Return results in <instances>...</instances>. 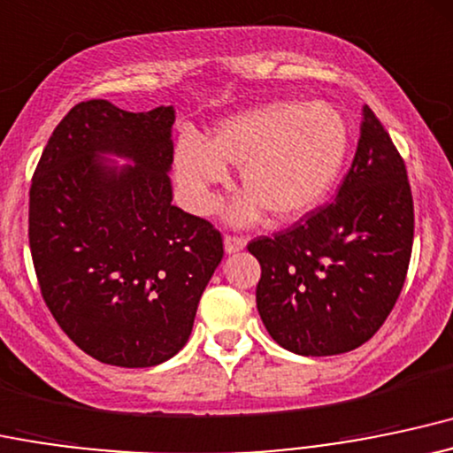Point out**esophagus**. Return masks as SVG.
I'll return each instance as SVG.
<instances>
[{
  "label": "esophagus",
  "instance_id": "esophagus-1",
  "mask_svg": "<svg viewBox=\"0 0 453 453\" xmlns=\"http://www.w3.org/2000/svg\"><path fill=\"white\" fill-rule=\"evenodd\" d=\"M246 246V237L242 235H225V250L226 252H240Z\"/></svg>",
  "mask_w": 453,
  "mask_h": 453
}]
</instances>
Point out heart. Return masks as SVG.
<instances>
[{
	"mask_svg": "<svg viewBox=\"0 0 453 453\" xmlns=\"http://www.w3.org/2000/svg\"><path fill=\"white\" fill-rule=\"evenodd\" d=\"M349 132L327 103H272L220 121L207 145L184 134L175 145V177L186 205L207 216L218 205V188L228 165H242L248 196L233 210L250 220L265 207L272 218H293L323 199L347 156Z\"/></svg>",
	"mask_w": 453,
	"mask_h": 453,
	"instance_id": "obj_1",
	"label": "heart"
}]
</instances>
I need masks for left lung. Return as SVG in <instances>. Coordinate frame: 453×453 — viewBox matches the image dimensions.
I'll list each match as a JSON object with an SVG mask.
<instances>
[{
	"label": "left lung",
	"mask_w": 453,
	"mask_h": 453,
	"mask_svg": "<svg viewBox=\"0 0 453 453\" xmlns=\"http://www.w3.org/2000/svg\"><path fill=\"white\" fill-rule=\"evenodd\" d=\"M413 231L404 160L364 106L357 150L336 199L248 243L261 263L257 308L269 336L310 357L368 342L403 291Z\"/></svg>",
	"instance_id": "8db88e82"
}]
</instances>
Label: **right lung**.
I'll return each instance as SVG.
<instances>
[{
  "label": "right lung",
  "mask_w": 453,
  "mask_h": 453,
  "mask_svg": "<svg viewBox=\"0 0 453 453\" xmlns=\"http://www.w3.org/2000/svg\"><path fill=\"white\" fill-rule=\"evenodd\" d=\"M173 106L74 104L50 134L29 188V250L40 293L81 350L119 368L171 359L225 257L210 220L171 205ZM100 153L126 155L117 172Z\"/></svg>",
  "instance_id": "obj_1"
}]
</instances>
